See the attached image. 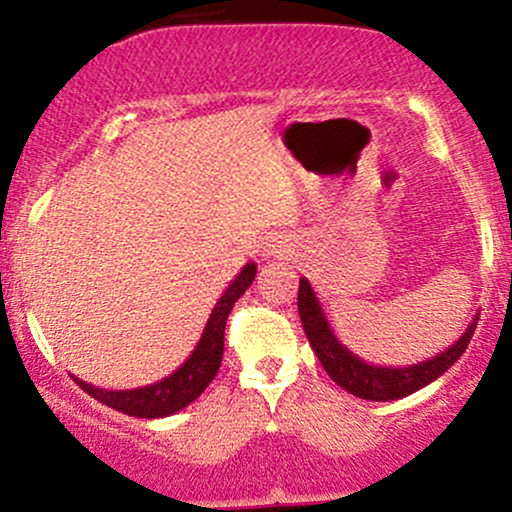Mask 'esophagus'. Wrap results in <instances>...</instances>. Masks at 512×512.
<instances>
[{
  "label": "esophagus",
  "mask_w": 512,
  "mask_h": 512,
  "mask_svg": "<svg viewBox=\"0 0 512 512\" xmlns=\"http://www.w3.org/2000/svg\"><path fill=\"white\" fill-rule=\"evenodd\" d=\"M262 257H289L291 255V240L286 236H272L267 243H262Z\"/></svg>",
  "instance_id": "esophagus-1"
}]
</instances>
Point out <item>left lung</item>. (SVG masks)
I'll return each mask as SVG.
<instances>
[{
  "label": "left lung",
  "mask_w": 512,
  "mask_h": 512,
  "mask_svg": "<svg viewBox=\"0 0 512 512\" xmlns=\"http://www.w3.org/2000/svg\"><path fill=\"white\" fill-rule=\"evenodd\" d=\"M298 313H301L305 337H308V342L313 346L315 356L320 358L322 368L327 370V375L339 387H344L346 392H351L354 397L370 399V402L402 399L440 378L464 354L479 320L474 315V320L469 322L462 337L445 351H440L438 356L426 358V361L414 363V366L392 368L366 363L339 342L337 334L332 332L325 310H322L320 301H317L313 286H310V281L305 276H301V286H298Z\"/></svg>",
  "instance_id": "obj_1"
}]
</instances>
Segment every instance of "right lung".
I'll return each mask as SVG.
<instances>
[{
    "mask_svg": "<svg viewBox=\"0 0 512 512\" xmlns=\"http://www.w3.org/2000/svg\"><path fill=\"white\" fill-rule=\"evenodd\" d=\"M257 264L248 262L236 279L228 284V289L223 291V296L216 301L214 310H211L207 325H204L202 337L195 346L187 361L182 363L178 370L168 375V378L156 380V383L134 387V390H105V387L88 385L84 380H79L76 375V385L81 390L88 392L93 399L105 404V407L122 411L127 416H139V419H161V416H170L175 411L185 409L187 404L195 402V399L207 390V385L214 380V375L219 373L221 358H223V332H226V320L231 315L233 305L248 286L255 281Z\"/></svg>",
    "mask_w": 512,
    "mask_h": 512,
    "instance_id": "1",
    "label": "right lung"
}]
</instances>
